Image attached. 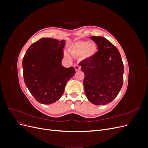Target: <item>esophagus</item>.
<instances>
[{
  "label": "esophagus",
  "instance_id": "34e87169",
  "mask_svg": "<svg viewBox=\"0 0 148 148\" xmlns=\"http://www.w3.org/2000/svg\"><path fill=\"white\" fill-rule=\"evenodd\" d=\"M74 68H75L76 71H78V70H80V66L78 65H77V64L74 65Z\"/></svg>",
  "mask_w": 148,
  "mask_h": 148
}]
</instances>
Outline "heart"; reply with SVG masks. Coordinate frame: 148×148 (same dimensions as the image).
I'll return each mask as SVG.
<instances>
[{
  "label": "heart",
  "mask_w": 148,
  "mask_h": 148,
  "mask_svg": "<svg viewBox=\"0 0 148 148\" xmlns=\"http://www.w3.org/2000/svg\"><path fill=\"white\" fill-rule=\"evenodd\" d=\"M96 51V46L93 42L79 41L74 43L69 48V52L74 57H89Z\"/></svg>",
  "instance_id": "1"
}]
</instances>
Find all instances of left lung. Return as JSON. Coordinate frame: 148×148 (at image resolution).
I'll use <instances>...</instances> for the list:
<instances>
[{"label": "left lung", "instance_id": "left-lung-1", "mask_svg": "<svg viewBox=\"0 0 148 148\" xmlns=\"http://www.w3.org/2000/svg\"><path fill=\"white\" fill-rule=\"evenodd\" d=\"M90 39L96 43L98 51L79 64L84 73V92L92 104L106 105L122 87L123 64L118 49L108 40L101 36Z\"/></svg>", "mask_w": 148, "mask_h": 148}]
</instances>
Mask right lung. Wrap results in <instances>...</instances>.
Here are the masks:
<instances>
[{"mask_svg":"<svg viewBox=\"0 0 148 148\" xmlns=\"http://www.w3.org/2000/svg\"><path fill=\"white\" fill-rule=\"evenodd\" d=\"M65 41L42 38L29 46L22 65L24 81L41 104H51L63 95L66 82L75 73L73 66L62 65Z\"/></svg>","mask_w":148,"mask_h":148,"instance_id":"obj_1","label":"right lung"}]
</instances>
